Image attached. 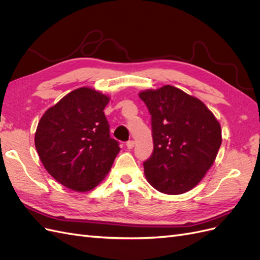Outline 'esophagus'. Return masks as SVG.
Wrapping results in <instances>:
<instances>
[{
    "instance_id": "1",
    "label": "esophagus",
    "mask_w": 260,
    "mask_h": 260,
    "mask_svg": "<svg viewBox=\"0 0 260 260\" xmlns=\"http://www.w3.org/2000/svg\"><path fill=\"white\" fill-rule=\"evenodd\" d=\"M135 141H128V142H127V144H125V146H127V148H129V149H131V148H133V147H135Z\"/></svg>"
}]
</instances>
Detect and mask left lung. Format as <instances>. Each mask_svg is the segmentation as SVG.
<instances>
[{"instance_id": "8db88e82", "label": "left lung", "mask_w": 260, "mask_h": 260, "mask_svg": "<svg viewBox=\"0 0 260 260\" xmlns=\"http://www.w3.org/2000/svg\"><path fill=\"white\" fill-rule=\"evenodd\" d=\"M139 96L152 116L154 151L143 164L147 182L168 195L192 190L215 162L222 142L219 121L201 100L176 86Z\"/></svg>"}]
</instances>
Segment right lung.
Listing matches in <instances>:
<instances>
[{
    "mask_svg": "<svg viewBox=\"0 0 260 260\" xmlns=\"http://www.w3.org/2000/svg\"><path fill=\"white\" fill-rule=\"evenodd\" d=\"M109 98L83 86L50 107L38 123L35 145L44 168L76 192L96 187L111 170L120 148L109 137L104 114Z\"/></svg>",
    "mask_w": 260,
    "mask_h": 260,
    "instance_id": "obj_1",
    "label": "right lung"
}]
</instances>
